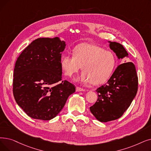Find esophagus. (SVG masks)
I'll list each match as a JSON object with an SVG mask.
<instances>
[{
	"label": "esophagus",
	"mask_w": 151,
	"mask_h": 151,
	"mask_svg": "<svg viewBox=\"0 0 151 151\" xmlns=\"http://www.w3.org/2000/svg\"><path fill=\"white\" fill-rule=\"evenodd\" d=\"M85 89H83V88H80V87H76V92H80V91H84Z\"/></svg>",
	"instance_id": "1"
}]
</instances>
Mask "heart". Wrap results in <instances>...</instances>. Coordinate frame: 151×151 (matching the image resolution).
I'll return each instance as SVG.
<instances>
[{"instance_id": "obj_1", "label": "heart", "mask_w": 151, "mask_h": 151, "mask_svg": "<svg viewBox=\"0 0 151 151\" xmlns=\"http://www.w3.org/2000/svg\"><path fill=\"white\" fill-rule=\"evenodd\" d=\"M116 58L111 51L98 45L81 43L74 47L73 55L63 54L60 59L65 75L72 77L81 69L83 70L77 80L97 84L106 81L112 75Z\"/></svg>"}]
</instances>
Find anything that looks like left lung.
Here are the masks:
<instances>
[{
  "instance_id": "8db88e82",
  "label": "left lung",
  "mask_w": 151,
  "mask_h": 151,
  "mask_svg": "<svg viewBox=\"0 0 151 151\" xmlns=\"http://www.w3.org/2000/svg\"><path fill=\"white\" fill-rule=\"evenodd\" d=\"M110 48L118 58L128 57L127 51L120 43L109 41ZM138 87V78L132 62L117 67L107 83L96 89L98 99L91 112L101 122H107L120 118L135 97Z\"/></svg>"
}]
</instances>
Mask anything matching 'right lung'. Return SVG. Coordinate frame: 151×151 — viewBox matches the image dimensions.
<instances>
[{"mask_svg":"<svg viewBox=\"0 0 151 151\" xmlns=\"http://www.w3.org/2000/svg\"><path fill=\"white\" fill-rule=\"evenodd\" d=\"M65 45L58 37L38 38L17 58L13 93L17 104L32 119H54L75 92L73 84L62 81L60 59Z\"/></svg>","mask_w":151,"mask_h":151,"instance_id":"add662e5","label":"right lung"}]
</instances>
